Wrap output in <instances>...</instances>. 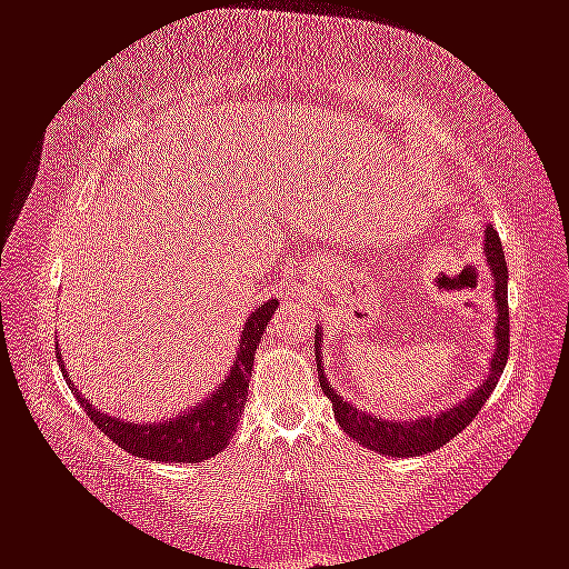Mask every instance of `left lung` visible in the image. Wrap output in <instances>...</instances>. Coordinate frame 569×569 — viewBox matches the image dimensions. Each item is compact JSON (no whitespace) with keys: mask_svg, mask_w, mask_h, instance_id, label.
Wrapping results in <instances>:
<instances>
[{"mask_svg":"<svg viewBox=\"0 0 569 569\" xmlns=\"http://www.w3.org/2000/svg\"><path fill=\"white\" fill-rule=\"evenodd\" d=\"M482 252H486V262L493 276V301H496V350L490 355V368L482 383L475 388L470 396H465L462 401H457L449 409L439 413H427L421 419H380L372 413L358 409L350 401H345V396H339L325 376V362H321V327H317L313 335V350H317V370H319V383L321 391L329 396L335 409V419L339 427L345 429V435H350L355 442L376 449L378 455L388 457H419L427 452H435L449 439L460 435L468 423L478 417L482 403L488 401V396L493 393V388L501 378L508 360V268L506 256L498 240V232L493 224H486V240H482Z\"/></svg>","mask_w":569,"mask_h":569,"instance_id":"left-lung-1","label":"left lung"}]
</instances>
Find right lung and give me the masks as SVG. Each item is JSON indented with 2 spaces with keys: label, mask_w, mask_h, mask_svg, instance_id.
Returning <instances> with one entry per match:
<instances>
[{
  "label": "right lung",
  "mask_w": 569,
  "mask_h": 569,
  "mask_svg": "<svg viewBox=\"0 0 569 569\" xmlns=\"http://www.w3.org/2000/svg\"><path fill=\"white\" fill-rule=\"evenodd\" d=\"M276 309L278 301L268 299L244 319L240 345H237V358L230 372L222 378V383L203 398L201 403L178 413L173 419L134 423L120 417H109V413L94 409L89 403V398L79 393V388H73L71 378L66 376V380L76 398L81 401L87 417L94 421V427L104 431L124 452L146 457V460L152 462H203L222 452L237 431V421H240L244 401H248L252 360H256L260 337L266 332ZM56 352H61L58 345ZM58 366L66 372L61 355H58Z\"/></svg>",
  "instance_id": "add662e5"
}]
</instances>
